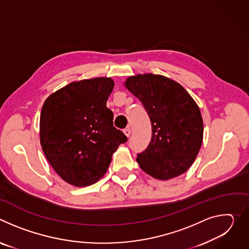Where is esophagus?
<instances>
[{
	"label": "esophagus",
	"mask_w": 249,
	"mask_h": 249,
	"mask_svg": "<svg viewBox=\"0 0 249 249\" xmlns=\"http://www.w3.org/2000/svg\"><path fill=\"white\" fill-rule=\"evenodd\" d=\"M124 134H125L127 137H129V136L131 135V128H130V127H127L126 129H124Z\"/></svg>",
	"instance_id": "obj_1"
}]
</instances>
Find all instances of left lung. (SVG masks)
Masks as SVG:
<instances>
[{"instance_id":"8db88e82","label":"left lung","mask_w":249,"mask_h":249,"mask_svg":"<svg viewBox=\"0 0 249 249\" xmlns=\"http://www.w3.org/2000/svg\"><path fill=\"white\" fill-rule=\"evenodd\" d=\"M125 86L144 105L152 122L150 144L137 155L140 167L160 180L184 173L203 141L197 103L181 85L160 75L130 77Z\"/></svg>"}]
</instances>
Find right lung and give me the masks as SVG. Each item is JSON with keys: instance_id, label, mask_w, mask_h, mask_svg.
<instances>
[{"instance_id": "obj_1", "label": "right lung", "mask_w": 249, "mask_h": 249, "mask_svg": "<svg viewBox=\"0 0 249 249\" xmlns=\"http://www.w3.org/2000/svg\"><path fill=\"white\" fill-rule=\"evenodd\" d=\"M114 87L110 78L71 83L51 94L40 114V143L54 170L72 185L97 182L112 154L127 137L113 126L106 107Z\"/></svg>"}]
</instances>
